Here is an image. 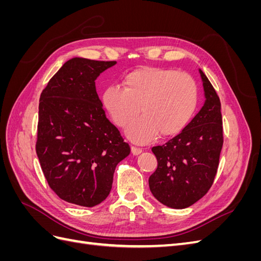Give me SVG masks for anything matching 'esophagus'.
<instances>
[{
    "label": "esophagus",
    "instance_id": "esophagus-1",
    "mask_svg": "<svg viewBox=\"0 0 261 261\" xmlns=\"http://www.w3.org/2000/svg\"><path fill=\"white\" fill-rule=\"evenodd\" d=\"M143 152V149H140V148H137V147H132V153L134 154V155H138L139 153H141Z\"/></svg>",
    "mask_w": 261,
    "mask_h": 261
}]
</instances>
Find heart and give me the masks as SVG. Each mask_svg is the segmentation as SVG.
<instances>
[{"instance_id":"1","label":"heart","mask_w":261,"mask_h":261,"mask_svg":"<svg viewBox=\"0 0 261 261\" xmlns=\"http://www.w3.org/2000/svg\"><path fill=\"white\" fill-rule=\"evenodd\" d=\"M123 88L110 86L102 93V103L118 127L125 128L140 112L143 116L127 130L135 143L178 134L192 120L199 99L198 86L192 76L172 68L145 66L128 73Z\"/></svg>"}]
</instances>
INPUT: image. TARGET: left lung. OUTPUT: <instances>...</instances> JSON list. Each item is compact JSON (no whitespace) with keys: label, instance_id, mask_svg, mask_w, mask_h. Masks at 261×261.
Listing matches in <instances>:
<instances>
[{"label":"left lung","instance_id":"left-lung-1","mask_svg":"<svg viewBox=\"0 0 261 261\" xmlns=\"http://www.w3.org/2000/svg\"><path fill=\"white\" fill-rule=\"evenodd\" d=\"M206 101L178 135L152 147L158 167L149 177L152 195L165 206L184 209L208 193L223 146L221 102L201 69Z\"/></svg>","mask_w":261,"mask_h":261}]
</instances>
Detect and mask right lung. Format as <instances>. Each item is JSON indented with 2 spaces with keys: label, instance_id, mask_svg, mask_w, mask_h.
<instances>
[{
  "label": "right lung",
  "instance_id": "right-lung-1",
  "mask_svg": "<svg viewBox=\"0 0 261 261\" xmlns=\"http://www.w3.org/2000/svg\"><path fill=\"white\" fill-rule=\"evenodd\" d=\"M115 64L68 60L40 96L39 162L52 191L78 206L93 207L107 198L117 163L130 152L120 130L107 118L94 83Z\"/></svg>",
  "mask_w": 261,
  "mask_h": 261
}]
</instances>
